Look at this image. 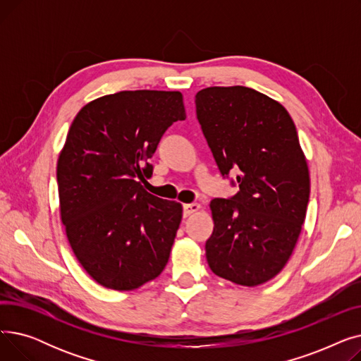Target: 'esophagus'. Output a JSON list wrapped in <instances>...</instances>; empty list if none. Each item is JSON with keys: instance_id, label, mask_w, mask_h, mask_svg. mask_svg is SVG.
Returning a JSON list of instances; mask_svg holds the SVG:
<instances>
[{"instance_id": "obj_1", "label": "esophagus", "mask_w": 361, "mask_h": 361, "mask_svg": "<svg viewBox=\"0 0 361 361\" xmlns=\"http://www.w3.org/2000/svg\"><path fill=\"white\" fill-rule=\"evenodd\" d=\"M200 211V204L199 203H187L183 206V215L184 216H190L196 212Z\"/></svg>"}]
</instances>
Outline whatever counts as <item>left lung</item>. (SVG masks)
Wrapping results in <instances>:
<instances>
[{
    "label": "left lung",
    "mask_w": 361,
    "mask_h": 361,
    "mask_svg": "<svg viewBox=\"0 0 361 361\" xmlns=\"http://www.w3.org/2000/svg\"><path fill=\"white\" fill-rule=\"evenodd\" d=\"M195 102L222 177L238 173L237 195L211 202L207 264L238 286H259L286 267L306 218L310 177L295 124L279 102L244 86L206 87Z\"/></svg>",
    "instance_id": "1"
}]
</instances>
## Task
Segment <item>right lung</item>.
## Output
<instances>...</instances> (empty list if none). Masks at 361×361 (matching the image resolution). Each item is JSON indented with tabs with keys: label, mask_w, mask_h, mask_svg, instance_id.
Wrapping results in <instances>:
<instances>
[{
	"label": "right lung",
	"mask_w": 361,
	"mask_h": 361,
	"mask_svg": "<svg viewBox=\"0 0 361 361\" xmlns=\"http://www.w3.org/2000/svg\"><path fill=\"white\" fill-rule=\"evenodd\" d=\"M183 120L180 92L123 90L71 123L56 165L61 221L75 257L105 288H139L168 263L183 207L138 180L152 176L161 137Z\"/></svg>",
	"instance_id": "add662e5"
}]
</instances>
